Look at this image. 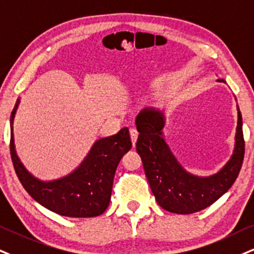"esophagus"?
Wrapping results in <instances>:
<instances>
[{
	"label": "esophagus",
	"mask_w": 254,
	"mask_h": 254,
	"mask_svg": "<svg viewBox=\"0 0 254 254\" xmlns=\"http://www.w3.org/2000/svg\"><path fill=\"white\" fill-rule=\"evenodd\" d=\"M129 134H130V139H132L133 146H135V142H136L137 135H139V132H137L135 128H130V129H129Z\"/></svg>",
	"instance_id": "esophagus-1"
}]
</instances>
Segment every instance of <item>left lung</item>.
I'll use <instances>...</instances> for the list:
<instances>
[{
	"instance_id": "obj_1",
	"label": "left lung",
	"mask_w": 254,
	"mask_h": 254,
	"mask_svg": "<svg viewBox=\"0 0 254 254\" xmlns=\"http://www.w3.org/2000/svg\"><path fill=\"white\" fill-rule=\"evenodd\" d=\"M219 82H225L218 79ZM139 132L136 152L141 156L143 170L156 202L166 211L190 214L208 207L231 189L242 168L245 141L243 118L238 107L236 143L231 159L218 173L198 177L189 173L179 164L164 140V113L143 108L135 119Z\"/></svg>"
}]
</instances>
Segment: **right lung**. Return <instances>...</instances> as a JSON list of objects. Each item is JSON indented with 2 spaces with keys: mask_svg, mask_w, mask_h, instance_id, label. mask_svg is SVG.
I'll list each match as a JSON object with an SVG mask.
<instances>
[{
  "mask_svg": "<svg viewBox=\"0 0 254 254\" xmlns=\"http://www.w3.org/2000/svg\"><path fill=\"white\" fill-rule=\"evenodd\" d=\"M20 99L10 117V155L16 175L29 195L43 207L70 218H92L108 207L115 171L124 154L132 148L129 130L124 127L112 136L96 140L79 167L60 179L42 181L30 174L16 154L12 122Z\"/></svg>",
  "mask_w": 254,
  "mask_h": 254,
  "instance_id": "add662e5",
  "label": "right lung"
}]
</instances>
